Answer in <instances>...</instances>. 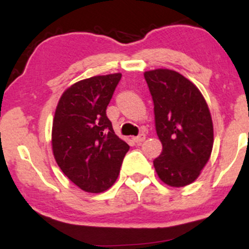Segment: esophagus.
Returning <instances> with one entry per match:
<instances>
[{"instance_id": "obj_1", "label": "esophagus", "mask_w": 249, "mask_h": 249, "mask_svg": "<svg viewBox=\"0 0 249 249\" xmlns=\"http://www.w3.org/2000/svg\"><path fill=\"white\" fill-rule=\"evenodd\" d=\"M145 138H146V137H145V134L144 133H141V134H139V136L133 137V142H137V144H141L142 142L145 141Z\"/></svg>"}]
</instances>
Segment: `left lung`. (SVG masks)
Masks as SVG:
<instances>
[{"label": "left lung", "mask_w": 249, "mask_h": 249, "mask_svg": "<svg viewBox=\"0 0 249 249\" xmlns=\"http://www.w3.org/2000/svg\"><path fill=\"white\" fill-rule=\"evenodd\" d=\"M154 105L156 131L162 152L153 160L162 182L172 187L192 184L213 148V123L199 89L179 72L156 69L144 73Z\"/></svg>", "instance_id": "obj_1"}]
</instances>
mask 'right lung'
Segmentation results:
<instances>
[{
  "mask_svg": "<svg viewBox=\"0 0 249 249\" xmlns=\"http://www.w3.org/2000/svg\"><path fill=\"white\" fill-rule=\"evenodd\" d=\"M122 73L83 79L63 92L53 122L51 144L62 172L81 190L101 193L115 184L130 146L107 116Z\"/></svg>",
  "mask_w": 249,
  "mask_h": 249,
  "instance_id": "1",
  "label": "right lung"
}]
</instances>
